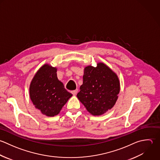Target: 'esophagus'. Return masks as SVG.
<instances>
[{
    "mask_svg": "<svg viewBox=\"0 0 160 160\" xmlns=\"http://www.w3.org/2000/svg\"><path fill=\"white\" fill-rule=\"evenodd\" d=\"M77 92H78V90H77V89H76V90H72V91L71 92V93H72L73 95H76L77 94Z\"/></svg>",
    "mask_w": 160,
    "mask_h": 160,
    "instance_id": "1",
    "label": "esophagus"
}]
</instances>
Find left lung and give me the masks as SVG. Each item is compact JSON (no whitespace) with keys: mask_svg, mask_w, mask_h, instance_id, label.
I'll use <instances>...</instances> for the list:
<instances>
[{"mask_svg":"<svg viewBox=\"0 0 160 160\" xmlns=\"http://www.w3.org/2000/svg\"><path fill=\"white\" fill-rule=\"evenodd\" d=\"M117 74L103 63L85 68L83 84L77 98L87 111L94 116L106 113L115 105L120 92Z\"/></svg>","mask_w":160,"mask_h":160,"instance_id":"obj_1","label":"left lung"}]
</instances>
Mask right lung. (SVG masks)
I'll use <instances>...</instances> for the list:
<instances>
[{
  "instance_id": "right-lung-1",
  "label": "right lung",
  "mask_w": 160,
  "mask_h": 160,
  "mask_svg": "<svg viewBox=\"0 0 160 160\" xmlns=\"http://www.w3.org/2000/svg\"><path fill=\"white\" fill-rule=\"evenodd\" d=\"M35 107L47 117L58 115L72 94L67 91L57 76V68L48 64L40 68L29 88Z\"/></svg>"
}]
</instances>
